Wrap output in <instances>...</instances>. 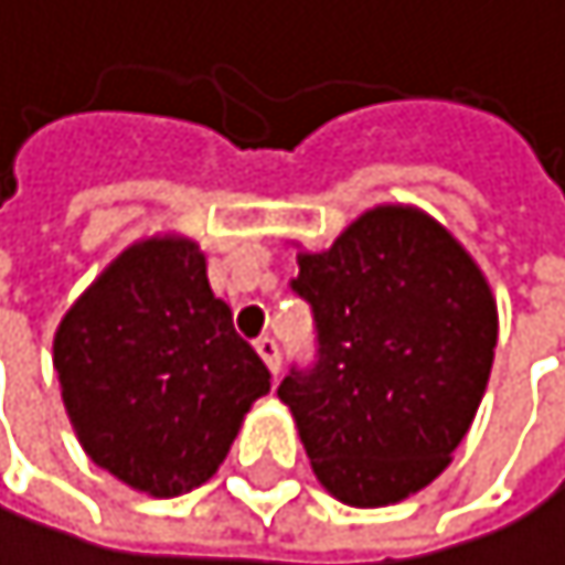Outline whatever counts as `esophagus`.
I'll use <instances>...</instances> for the list:
<instances>
[{
    "label": "esophagus",
    "instance_id": "1",
    "mask_svg": "<svg viewBox=\"0 0 565 565\" xmlns=\"http://www.w3.org/2000/svg\"><path fill=\"white\" fill-rule=\"evenodd\" d=\"M254 349L260 352V359L267 362V369L277 376V369H280V349H277V342H274L270 335H264V339L254 342Z\"/></svg>",
    "mask_w": 565,
    "mask_h": 565
}]
</instances>
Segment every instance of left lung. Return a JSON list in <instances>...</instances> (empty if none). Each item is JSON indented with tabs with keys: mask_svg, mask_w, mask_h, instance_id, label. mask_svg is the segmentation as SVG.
Here are the masks:
<instances>
[{
	"mask_svg": "<svg viewBox=\"0 0 565 565\" xmlns=\"http://www.w3.org/2000/svg\"><path fill=\"white\" fill-rule=\"evenodd\" d=\"M291 291L311 308L315 355L277 396L318 481L359 509L430 484L475 420L498 342L475 260L430 216L383 206L332 250L301 254Z\"/></svg>",
	"mask_w": 565,
	"mask_h": 565,
	"instance_id": "left-lung-1",
	"label": "left lung"
}]
</instances>
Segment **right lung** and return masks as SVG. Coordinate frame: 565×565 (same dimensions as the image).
<instances>
[{
	"mask_svg": "<svg viewBox=\"0 0 565 565\" xmlns=\"http://www.w3.org/2000/svg\"><path fill=\"white\" fill-rule=\"evenodd\" d=\"M53 365L90 461L156 498L210 481L250 403L270 393L189 241L121 254L60 321Z\"/></svg>",
	"mask_w": 565,
	"mask_h": 565,
	"instance_id": "right-lung-1",
	"label": "right lung"
}]
</instances>
